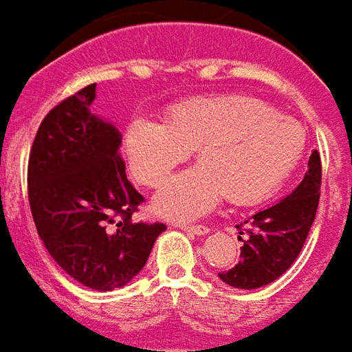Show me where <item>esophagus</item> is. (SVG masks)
<instances>
[{
    "mask_svg": "<svg viewBox=\"0 0 352 352\" xmlns=\"http://www.w3.org/2000/svg\"><path fill=\"white\" fill-rule=\"evenodd\" d=\"M179 228L188 232V234H196V236H204V234L209 232V228L204 226V224H179Z\"/></svg>",
    "mask_w": 352,
    "mask_h": 352,
    "instance_id": "34e87169",
    "label": "esophagus"
}]
</instances>
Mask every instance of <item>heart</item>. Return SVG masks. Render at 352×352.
Returning <instances> with one entry per match:
<instances>
[{
    "mask_svg": "<svg viewBox=\"0 0 352 352\" xmlns=\"http://www.w3.org/2000/svg\"><path fill=\"white\" fill-rule=\"evenodd\" d=\"M305 139L302 124L265 101L206 96L171 105L166 124L131 120L124 143L131 173L148 188L160 186L198 148V168L173 177L154 199L162 217L188 221L224 196L237 206L272 196L302 160Z\"/></svg>",
    "mask_w": 352,
    "mask_h": 352,
    "instance_id": "b5f03b06",
    "label": "heart"
}]
</instances>
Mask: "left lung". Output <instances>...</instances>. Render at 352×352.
<instances>
[{
    "mask_svg": "<svg viewBox=\"0 0 352 352\" xmlns=\"http://www.w3.org/2000/svg\"><path fill=\"white\" fill-rule=\"evenodd\" d=\"M307 166L303 181L290 196L237 224V239L243 247L239 262L219 273L226 285L245 290L265 287L294 264L317 214L322 179L318 151H313Z\"/></svg>",
    "mask_w": 352,
    "mask_h": 352,
    "instance_id": "1",
    "label": "left lung"
}]
</instances>
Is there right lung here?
Wrapping results in <instances>:
<instances>
[{"label": "right lung", "instance_id": "add662e5", "mask_svg": "<svg viewBox=\"0 0 352 352\" xmlns=\"http://www.w3.org/2000/svg\"><path fill=\"white\" fill-rule=\"evenodd\" d=\"M96 85L52 107L28 160V201L56 264L94 290L124 287L145 265L162 222H135L145 198L126 177L120 133L88 107Z\"/></svg>", "mask_w": 352, "mask_h": 352}]
</instances>
